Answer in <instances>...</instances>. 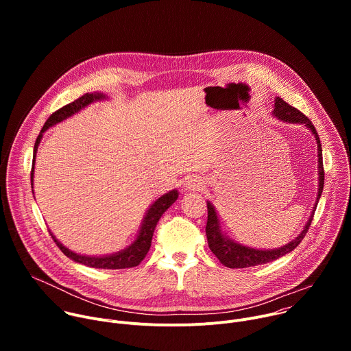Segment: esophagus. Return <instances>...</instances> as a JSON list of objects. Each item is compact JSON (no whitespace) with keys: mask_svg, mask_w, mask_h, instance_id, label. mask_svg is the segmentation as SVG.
Here are the masks:
<instances>
[{"mask_svg":"<svg viewBox=\"0 0 351 351\" xmlns=\"http://www.w3.org/2000/svg\"><path fill=\"white\" fill-rule=\"evenodd\" d=\"M183 187L186 190H202L204 187V182L202 179H198V178H189L184 182Z\"/></svg>","mask_w":351,"mask_h":351,"instance_id":"34e87169","label":"esophagus"}]
</instances>
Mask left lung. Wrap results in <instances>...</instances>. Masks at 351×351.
<instances>
[{
  "mask_svg": "<svg viewBox=\"0 0 351 351\" xmlns=\"http://www.w3.org/2000/svg\"><path fill=\"white\" fill-rule=\"evenodd\" d=\"M274 115L282 121L286 122H293V123H304L307 128L311 129L314 133L317 143H318V162H319V189H318V197L315 202V207L313 210V214L308 219V222L304 226V230L295 237V240L290 241L289 244L276 248V250H256V248H250L241 244H237L229 239H226L219 228V221L217 217V213L214 207L207 203V211H208V219H207V226H206V233H207V240H208V247L211 252L215 254V257L221 261L228 268H247V267H256L261 264L271 263L274 260H278L283 257L285 254L293 252V250L302 243L304 236L307 234L310 225L314 218V213L317 210V204L319 202V197L324 190V180H325V172H324V162H322V148H321V141L318 137V133L313 125V122L297 108L291 107L286 101H283L282 98L275 99V110Z\"/></svg>",
  "mask_w": 351,
  "mask_h": 351,
  "instance_id": "left-lung-1",
  "label": "left lung"
}]
</instances>
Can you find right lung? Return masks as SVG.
I'll use <instances>...</instances> for the list:
<instances>
[{
	"mask_svg": "<svg viewBox=\"0 0 351 351\" xmlns=\"http://www.w3.org/2000/svg\"><path fill=\"white\" fill-rule=\"evenodd\" d=\"M104 97L106 95H103L101 93H91V94L87 93V94L79 97L77 99H75V101L64 106L62 108L57 110L54 114L49 115V118L47 119V122L44 123V126L41 129V133L45 132L49 126H53V125L64 121L65 118L73 115L75 112L80 111L82 108H84L90 103H93L94 99H99V98H104ZM41 133L38 134V137L36 140L33 156H36L37 145H38V143L41 140V136H43ZM33 165H34V162H33ZM30 178L33 180V168H32ZM176 198H178V191L176 190H172V191L164 194L162 197H160L157 202L152 206V208L148 210V213H147V215H145V218L143 221V226L140 229V233H138L137 239L134 240V243L132 245H129L126 250H123V252L112 254V256H107V257H87V256L76 254V253L71 252V250H68L65 245H62L53 236L51 232H49V234H51L53 240L60 247L61 252L66 257H69L71 260H73V261H76L79 264H83V265L91 267V268H99V269H125V268H133V267H137L144 260V257L147 256L149 247H152L153 233H154V229L157 226V222L160 221L162 214L176 202Z\"/></svg>",
	"mask_w": 351,
	"mask_h": 351,
	"instance_id": "1",
	"label": "right lung"
}]
</instances>
